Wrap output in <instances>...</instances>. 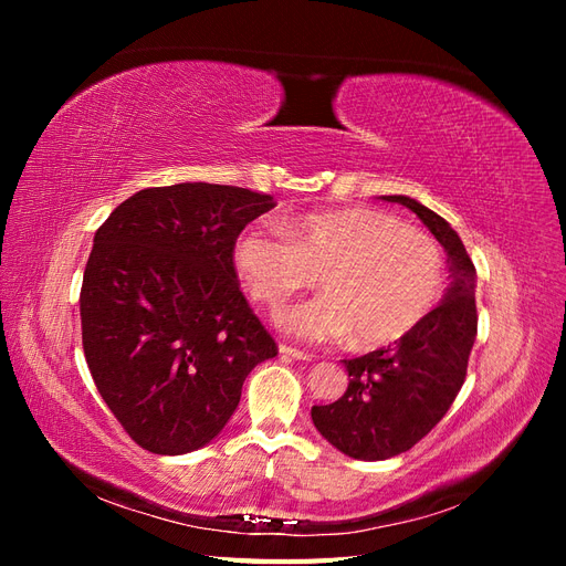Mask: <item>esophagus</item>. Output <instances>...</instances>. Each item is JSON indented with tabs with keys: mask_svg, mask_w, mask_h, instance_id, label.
Instances as JSON below:
<instances>
[{
	"mask_svg": "<svg viewBox=\"0 0 566 566\" xmlns=\"http://www.w3.org/2000/svg\"><path fill=\"white\" fill-rule=\"evenodd\" d=\"M279 352L283 356H290V358H297V361H310L312 354H306L302 349H295V347H287V345H279Z\"/></svg>",
	"mask_w": 566,
	"mask_h": 566,
	"instance_id": "1",
	"label": "esophagus"
}]
</instances>
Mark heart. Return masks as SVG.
<instances>
[{"label": "heart", "mask_w": 566, "mask_h": 566, "mask_svg": "<svg viewBox=\"0 0 566 566\" xmlns=\"http://www.w3.org/2000/svg\"><path fill=\"white\" fill-rule=\"evenodd\" d=\"M231 262L248 293L269 310H281L318 276L323 295L279 314L281 328L310 342L352 333L366 349L413 333L443 290V260L432 238L364 208L295 217L283 233L250 227L235 235Z\"/></svg>", "instance_id": "b5f03b06"}]
</instances>
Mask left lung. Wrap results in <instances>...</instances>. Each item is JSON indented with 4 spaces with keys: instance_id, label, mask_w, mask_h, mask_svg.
Segmentation results:
<instances>
[{
    "instance_id": "left-lung-1",
    "label": "left lung",
    "mask_w": 566,
    "mask_h": 566,
    "mask_svg": "<svg viewBox=\"0 0 566 566\" xmlns=\"http://www.w3.org/2000/svg\"><path fill=\"white\" fill-rule=\"evenodd\" d=\"M416 212L447 252L451 283L441 304L413 333L358 358H345L349 385L328 406H314L321 437L356 460H387L408 451L447 416L465 382L476 337V271L460 235L422 202L382 196Z\"/></svg>"
}]
</instances>
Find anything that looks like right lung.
<instances>
[{
    "label": "right lung",
    "mask_w": 566,
    "mask_h": 566,
    "mask_svg": "<svg viewBox=\"0 0 566 566\" xmlns=\"http://www.w3.org/2000/svg\"><path fill=\"white\" fill-rule=\"evenodd\" d=\"M238 186L144 188L98 227L80 293L82 347L111 413L142 449L210 443L250 370L279 354L231 262L235 235L273 208Z\"/></svg>",
    "instance_id": "right-lung-1"
}]
</instances>
